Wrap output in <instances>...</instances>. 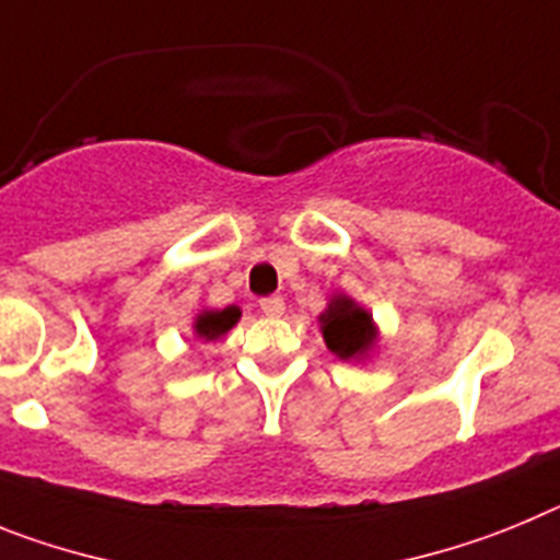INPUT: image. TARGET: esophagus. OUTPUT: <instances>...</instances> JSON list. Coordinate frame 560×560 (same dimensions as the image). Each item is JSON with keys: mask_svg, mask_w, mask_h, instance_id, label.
<instances>
[{"mask_svg": "<svg viewBox=\"0 0 560 560\" xmlns=\"http://www.w3.org/2000/svg\"><path fill=\"white\" fill-rule=\"evenodd\" d=\"M259 307H261V313L270 315V318H276V315L284 313V299H281V295H267V299L259 301Z\"/></svg>", "mask_w": 560, "mask_h": 560, "instance_id": "obj_1", "label": "esophagus"}]
</instances>
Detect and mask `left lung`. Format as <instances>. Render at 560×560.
Masks as SVG:
<instances>
[{
  "label": "left lung",
  "instance_id": "1",
  "mask_svg": "<svg viewBox=\"0 0 560 560\" xmlns=\"http://www.w3.org/2000/svg\"><path fill=\"white\" fill-rule=\"evenodd\" d=\"M318 327L327 349L340 361H366L381 338L372 313L347 293L329 299L327 310L318 315Z\"/></svg>",
  "mask_w": 560,
  "mask_h": 560
}]
</instances>
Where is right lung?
Returning <instances> with one entry per match:
<instances>
[{"label":"right lung","instance_id":"1","mask_svg":"<svg viewBox=\"0 0 560 560\" xmlns=\"http://www.w3.org/2000/svg\"><path fill=\"white\" fill-rule=\"evenodd\" d=\"M242 318V310L236 304L225 310H202V313L194 318V338L197 340H217L228 332V329L236 327V320Z\"/></svg>","mask_w":560,"mask_h":560}]
</instances>
